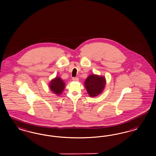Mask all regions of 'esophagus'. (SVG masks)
<instances>
[{"instance_id": "obj_1", "label": "esophagus", "mask_w": 156, "mask_h": 156, "mask_svg": "<svg viewBox=\"0 0 156 156\" xmlns=\"http://www.w3.org/2000/svg\"><path fill=\"white\" fill-rule=\"evenodd\" d=\"M72 80L73 81H79V78H77V77H73Z\"/></svg>"}]
</instances>
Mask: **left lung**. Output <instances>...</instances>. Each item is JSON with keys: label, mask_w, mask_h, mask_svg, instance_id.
<instances>
[{"label": "left lung", "mask_w": 156, "mask_h": 156, "mask_svg": "<svg viewBox=\"0 0 156 156\" xmlns=\"http://www.w3.org/2000/svg\"><path fill=\"white\" fill-rule=\"evenodd\" d=\"M84 84L89 95L94 97L102 92L105 86V79L102 76L91 75L87 78Z\"/></svg>", "instance_id": "1"}]
</instances>
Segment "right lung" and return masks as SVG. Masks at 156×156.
Here are the masks:
<instances>
[{
  "label": "right lung",
  "mask_w": 156,
  "mask_h": 156,
  "mask_svg": "<svg viewBox=\"0 0 156 156\" xmlns=\"http://www.w3.org/2000/svg\"><path fill=\"white\" fill-rule=\"evenodd\" d=\"M50 87L52 92L57 95H59L64 91L65 83L61 78L56 77L51 81Z\"/></svg>",
  "instance_id": "obj_1"
}]
</instances>
